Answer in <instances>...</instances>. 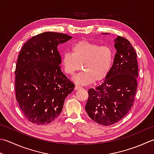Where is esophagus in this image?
<instances>
[{"instance_id": "obj_1", "label": "esophagus", "mask_w": 154, "mask_h": 154, "mask_svg": "<svg viewBox=\"0 0 154 154\" xmlns=\"http://www.w3.org/2000/svg\"><path fill=\"white\" fill-rule=\"evenodd\" d=\"M83 89V87H81V86H79V85H76L75 87V90H79V89Z\"/></svg>"}]
</instances>
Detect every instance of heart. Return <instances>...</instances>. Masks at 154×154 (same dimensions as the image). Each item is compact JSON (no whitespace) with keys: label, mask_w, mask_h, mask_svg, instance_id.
<instances>
[{"label":"heart","mask_w":154,"mask_h":154,"mask_svg":"<svg viewBox=\"0 0 154 154\" xmlns=\"http://www.w3.org/2000/svg\"><path fill=\"white\" fill-rule=\"evenodd\" d=\"M72 53L63 54L62 63L66 73L73 76L75 72L81 71L74 77L80 85H88L104 79L112 67L113 51L108 45H101L87 41H80L71 47Z\"/></svg>","instance_id":"heart-1"}]
</instances>
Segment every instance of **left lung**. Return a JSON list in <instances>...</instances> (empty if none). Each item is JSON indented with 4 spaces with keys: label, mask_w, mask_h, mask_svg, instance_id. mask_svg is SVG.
Instances as JSON below:
<instances>
[{
    "label": "left lung",
    "mask_w": 154,
    "mask_h": 154,
    "mask_svg": "<svg viewBox=\"0 0 154 154\" xmlns=\"http://www.w3.org/2000/svg\"><path fill=\"white\" fill-rule=\"evenodd\" d=\"M116 54L113 64L104 82L88 90L85 105L87 114L93 121L111 125L123 119L133 106L137 88V53L127 38L115 39Z\"/></svg>",
    "instance_id": "left-lung-1"
}]
</instances>
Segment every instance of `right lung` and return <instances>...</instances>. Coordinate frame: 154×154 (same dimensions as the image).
<instances>
[{"instance_id":"right-lung-1","label":"right lung","mask_w":154,"mask_h":154,"mask_svg":"<svg viewBox=\"0 0 154 154\" xmlns=\"http://www.w3.org/2000/svg\"><path fill=\"white\" fill-rule=\"evenodd\" d=\"M72 38L45 32L24 44L15 69V97L30 122L47 125L57 118L75 84L63 73L57 46Z\"/></svg>"}]
</instances>
